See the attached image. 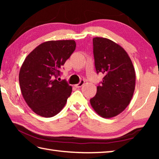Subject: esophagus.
Instances as JSON below:
<instances>
[{
    "label": "esophagus",
    "instance_id": "obj_1",
    "mask_svg": "<svg viewBox=\"0 0 159 159\" xmlns=\"http://www.w3.org/2000/svg\"><path fill=\"white\" fill-rule=\"evenodd\" d=\"M84 83H85V80H80V81L79 83H78V84L75 85L74 86L76 88H80V87H81V86H83V85H84Z\"/></svg>",
    "mask_w": 159,
    "mask_h": 159
}]
</instances>
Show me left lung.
<instances>
[{
    "mask_svg": "<svg viewBox=\"0 0 159 159\" xmlns=\"http://www.w3.org/2000/svg\"><path fill=\"white\" fill-rule=\"evenodd\" d=\"M97 74L104 77L90 99L94 110L103 118L121 113L130 103L135 86V72L130 58L119 45L104 38L93 39Z\"/></svg>",
    "mask_w": 159,
    "mask_h": 159,
    "instance_id": "1",
    "label": "left lung"
}]
</instances>
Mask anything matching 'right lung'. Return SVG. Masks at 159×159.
Segmentation results:
<instances>
[{"mask_svg":"<svg viewBox=\"0 0 159 159\" xmlns=\"http://www.w3.org/2000/svg\"><path fill=\"white\" fill-rule=\"evenodd\" d=\"M76 49L73 40L51 41L36 47L26 57L19 74L23 98L36 114L52 117L65 105L72 88L57 80L61 67Z\"/></svg>","mask_w":159,"mask_h":159,"instance_id":"obj_1","label":"right lung"}]
</instances>
